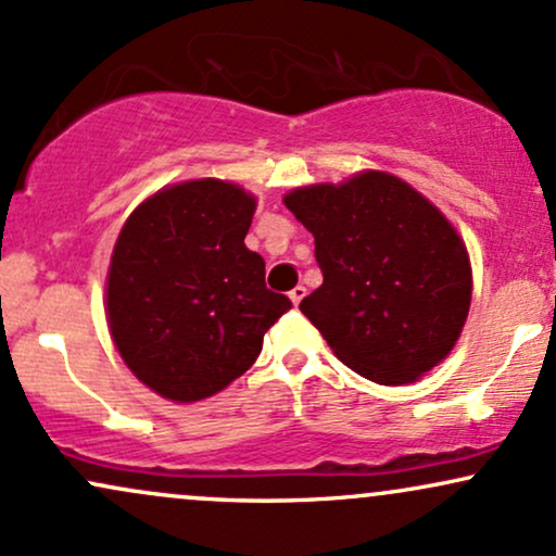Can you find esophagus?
I'll return each instance as SVG.
<instances>
[{"label":"esophagus","instance_id":"1","mask_svg":"<svg viewBox=\"0 0 556 556\" xmlns=\"http://www.w3.org/2000/svg\"><path fill=\"white\" fill-rule=\"evenodd\" d=\"M305 298V287L303 285H298V287H292L290 290V300H292V305H300V300Z\"/></svg>","mask_w":556,"mask_h":556}]
</instances>
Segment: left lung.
Returning <instances> with one entry per match:
<instances>
[{
    "mask_svg": "<svg viewBox=\"0 0 556 556\" xmlns=\"http://www.w3.org/2000/svg\"><path fill=\"white\" fill-rule=\"evenodd\" d=\"M285 206L314 235L324 285L300 311L344 366L376 384H413L460 340L473 274L465 242L400 177L361 172L305 185Z\"/></svg>",
    "mask_w": 556,
    "mask_h": 556,
    "instance_id": "left-lung-1",
    "label": "left lung"
}]
</instances>
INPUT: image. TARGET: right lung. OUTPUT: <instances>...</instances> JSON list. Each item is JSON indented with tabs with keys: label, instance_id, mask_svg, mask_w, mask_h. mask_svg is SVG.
Segmentation results:
<instances>
[{
	"label": "right lung",
	"instance_id": "add662e5",
	"mask_svg": "<svg viewBox=\"0 0 556 556\" xmlns=\"http://www.w3.org/2000/svg\"><path fill=\"white\" fill-rule=\"evenodd\" d=\"M256 198L188 180L127 216L106 274V318L125 366L172 402L222 392L253 366L290 298L264 282L245 235Z\"/></svg>",
	"mask_w": 556,
	"mask_h": 556
}]
</instances>
